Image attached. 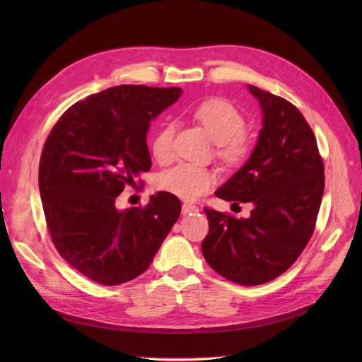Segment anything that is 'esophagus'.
I'll use <instances>...</instances> for the list:
<instances>
[{"label":"esophagus","mask_w":362,"mask_h":362,"mask_svg":"<svg viewBox=\"0 0 362 362\" xmlns=\"http://www.w3.org/2000/svg\"><path fill=\"white\" fill-rule=\"evenodd\" d=\"M196 211H199V208L196 205L189 204V202L182 204V214H190V213H196Z\"/></svg>","instance_id":"34e87169"}]
</instances>
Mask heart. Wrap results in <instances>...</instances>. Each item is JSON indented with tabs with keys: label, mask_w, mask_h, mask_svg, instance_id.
<instances>
[{
	"label": "heart",
	"mask_w": 362,
	"mask_h": 362,
	"mask_svg": "<svg viewBox=\"0 0 362 362\" xmlns=\"http://www.w3.org/2000/svg\"><path fill=\"white\" fill-rule=\"evenodd\" d=\"M194 117L199 120L216 144L217 156L228 164L242 163L249 154V140L243 134L245 116L237 107L225 100H208L196 107ZM175 124H163L152 137V156L160 163H166L173 156ZM216 177L204 168L193 164H180L160 177V187L181 199L194 201L214 184Z\"/></svg>",
	"instance_id": "heart-1"
}]
</instances>
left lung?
<instances>
[{
  "label": "left lung",
  "instance_id": "left-lung-1",
  "mask_svg": "<svg viewBox=\"0 0 362 362\" xmlns=\"http://www.w3.org/2000/svg\"><path fill=\"white\" fill-rule=\"evenodd\" d=\"M261 107L262 128L249 160L216 196L250 202L247 218L204 211L202 254L218 275L259 286L282 275L314 233L325 190V168L313 129L291 103L247 86ZM233 204V205H234Z\"/></svg>",
  "mask_w": 362,
  "mask_h": 362
}]
</instances>
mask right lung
Listing matches in <instances>:
<instances>
[{"mask_svg": "<svg viewBox=\"0 0 362 362\" xmlns=\"http://www.w3.org/2000/svg\"><path fill=\"white\" fill-rule=\"evenodd\" d=\"M180 87L116 86L75 103L43 145L39 192L48 231L64 261L103 286L151 266L181 213L169 192L146 206L116 208L117 196L151 169V120L181 96Z\"/></svg>", "mask_w": 362, "mask_h": 362, "instance_id": "1", "label": "right lung"}]
</instances>
